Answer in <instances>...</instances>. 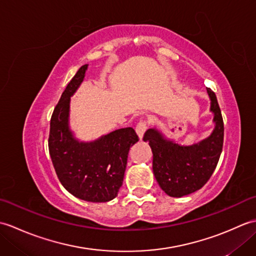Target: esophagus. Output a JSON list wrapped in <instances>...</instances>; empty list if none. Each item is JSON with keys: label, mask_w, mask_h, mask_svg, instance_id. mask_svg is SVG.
<instances>
[{"label": "esophagus", "mask_w": 256, "mask_h": 256, "mask_svg": "<svg viewBox=\"0 0 256 256\" xmlns=\"http://www.w3.org/2000/svg\"><path fill=\"white\" fill-rule=\"evenodd\" d=\"M146 128H148V123H146L145 121H140L138 125H136V133L138 135L140 140H142L143 136H144V133L146 131Z\"/></svg>", "instance_id": "esophagus-1"}]
</instances>
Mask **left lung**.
<instances>
[{"mask_svg":"<svg viewBox=\"0 0 256 256\" xmlns=\"http://www.w3.org/2000/svg\"><path fill=\"white\" fill-rule=\"evenodd\" d=\"M214 128L208 138L192 145H180L156 128L143 140L153 152V172L160 187L170 197H182L202 188L214 174L224 146V126L214 92L206 89Z\"/></svg>","mask_w":256,"mask_h":256,"instance_id":"1","label":"left lung"}]
</instances>
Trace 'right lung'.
Returning a JSON list of instances; mask_svg holds the SVG:
<instances>
[{
  "mask_svg": "<svg viewBox=\"0 0 256 256\" xmlns=\"http://www.w3.org/2000/svg\"><path fill=\"white\" fill-rule=\"evenodd\" d=\"M88 64L80 67L57 103L50 120L48 148L64 189L90 202H106L123 184L128 150L138 136L132 128H118L91 142H82L69 125L70 98L80 86Z\"/></svg>",
  "mask_w": 256,
  "mask_h": 256,
  "instance_id": "1",
  "label": "right lung"
}]
</instances>
